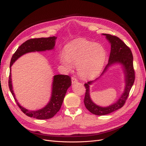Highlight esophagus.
Segmentation results:
<instances>
[{"label":"esophagus","instance_id":"obj_1","mask_svg":"<svg viewBox=\"0 0 146 146\" xmlns=\"http://www.w3.org/2000/svg\"><path fill=\"white\" fill-rule=\"evenodd\" d=\"M71 80H72V83H77L78 82V80L75 77H72L71 78Z\"/></svg>","mask_w":146,"mask_h":146}]
</instances>
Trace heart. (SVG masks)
<instances>
[{"label": "heart", "instance_id": "b5f03b06", "mask_svg": "<svg viewBox=\"0 0 146 146\" xmlns=\"http://www.w3.org/2000/svg\"><path fill=\"white\" fill-rule=\"evenodd\" d=\"M106 57L107 52L102 45L80 38L65 46L64 55L60 56V62L68 69H71V64L77 66L81 76L91 78L100 72Z\"/></svg>", "mask_w": 146, "mask_h": 146}]
</instances>
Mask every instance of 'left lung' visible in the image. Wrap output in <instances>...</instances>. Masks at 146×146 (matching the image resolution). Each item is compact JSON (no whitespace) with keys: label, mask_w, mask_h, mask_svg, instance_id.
I'll return each instance as SVG.
<instances>
[{"label":"left lung","mask_w":146,"mask_h":146,"mask_svg":"<svg viewBox=\"0 0 146 146\" xmlns=\"http://www.w3.org/2000/svg\"><path fill=\"white\" fill-rule=\"evenodd\" d=\"M111 44V52L107 65L105 66L103 72L100 76L107 71L110 66L115 64H119L122 66L125 77V88L124 92L119 99L114 104L108 107H100L94 104L90 99L89 94V86L100 78L94 81H90L85 83L86 92L84 99L86 109L91 113L98 116L106 115L113 111H115L122 107L129 96L130 91L135 81V71L133 64V55L130 48L123 42L121 39L111 35L102 33Z\"/></svg>","instance_id":"8db88e82"}]
</instances>
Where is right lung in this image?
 <instances>
[{"mask_svg":"<svg viewBox=\"0 0 146 146\" xmlns=\"http://www.w3.org/2000/svg\"><path fill=\"white\" fill-rule=\"evenodd\" d=\"M56 37L41 38L30 39L21 44L13 55L10 65V76L8 80L10 90L18 107L26 115L38 119H47L54 117L58 112L63 104V102L68 88L71 86V78L67 75H56L54 76L52 86V94L48 104L41 109L36 111L29 110L21 106L15 98L13 90L11 67L19 57L29 52H42L50 50L54 48Z\"/></svg>","mask_w":146,"mask_h":146,"instance_id":"1","label":"right lung"}]
</instances>
